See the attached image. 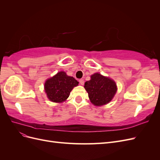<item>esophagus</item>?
Instances as JSON below:
<instances>
[{
    "label": "esophagus",
    "mask_w": 160,
    "mask_h": 160,
    "mask_svg": "<svg viewBox=\"0 0 160 160\" xmlns=\"http://www.w3.org/2000/svg\"><path fill=\"white\" fill-rule=\"evenodd\" d=\"M79 81V83L81 85H84V80L83 79H80Z\"/></svg>",
    "instance_id": "obj_1"
}]
</instances>
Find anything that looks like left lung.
<instances>
[{
    "mask_svg": "<svg viewBox=\"0 0 160 160\" xmlns=\"http://www.w3.org/2000/svg\"><path fill=\"white\" fill-rule=\"evenodd\" d=\"M84 88L88 93L91 102L95 106H101L109 103L117 92L115 82L109 77L96 72L86 81Z\"/></svg>",
    "mask_w": 160,
    "mask_h": 160,
    "instance_id": "left-lung-1",
    "label": "left lung"
}]
</instances>
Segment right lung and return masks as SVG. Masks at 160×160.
I'll use <instances>...</instances> for the list:
<instances>
[{
  "mask_svg": "<svg viewBox=\"0 0 160 160\" xmlns=\"http://www.w3.org/2000/svg\"><path fill=\"white\" fill-rule=\"evenodd\" d=\"M79 82L74 77L60 71L48 79L45 83V91L48 99L55 103H62L69 98L71 91Z\"/></svg>",
  "mask_w": 160,
  "mask_h": 160,
  "instance_id": "add662e5",
  "label": "right lung"
}]
</instances>
